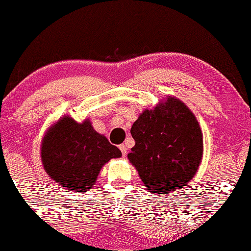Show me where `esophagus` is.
<instances>
[{
	"label": "esophagus",
	"mask_w": 251,
	"mask_h": 251,
	"mask_svg": "<svg viewBox=\"0 0 251 251\" xmlns=\"http://www.w3.org/2000/svg\"><path fill=\"white\" fill-rule=\"evenodd\" d=\"M119 148H120V151H121V152H122L123 157H125V156H126V147L125 146V145H120Z\"/></svg>",
	"instance_id": "1"
}]
</instances>
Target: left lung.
I'll list each match as a JSON object with an SVG mask.
<instances>
[{
	"label": "left lung",
	"mask_w": 251,
	"mask_h": 251,
	"mask_svg": "<svg viewBox=\"0 0 251 251\" xmlns=\"http://www.w3.org/2000/svg\"><path fill=\"white\" fill-rule=\"evenodd\" d=\"M130 132L136 144L128 158L147 190L170 194L194 177L202 157V134L182 101L169 97L143 112Z\"/></svg>",
	"instance_id": "8db88e82"
}]
</instances>
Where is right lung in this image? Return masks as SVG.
<instances>
[{
	"instance_id": "1",
	"label": "right lung",
	"mask_w": 251,
	"mask_h": 251,
	"mask_svg": "<svg viewBox=\"0 0 251 251\" xmlns=\"http://www.w3.org/2000/svg\"><path fill=\"white\" fill-rule=\"evenodd\" d=\"M120 156L119 148L96 132L88 120L78 123L64 117L47 131L42 144L47 174L60 186L79 192L92 188L101 166Z\"/></svg>"
}]
</instances>
